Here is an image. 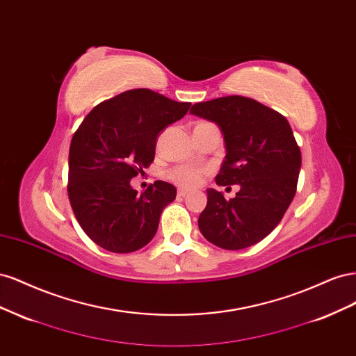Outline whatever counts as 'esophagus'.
Returning <instances> with one entry per match:
<instances>
[{
	"mask_svg": "<svg viewBox=\"0 0 356 356\" xmlns=\"http://www.w3.org/2000/svg\"><path fill=\"white\" fill-rule=\"evenodd\" d=\"M187 193H188V190H187V188H179V190H178V196L184 197V196H187Z\"/></svg>",
	"mask_w": 356,
	"mask_h": 356,
	"instance_id": "esophagus-1",
	"label": "esophagus"
}]
</instances>
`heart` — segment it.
Here are the masks:
<instances>
[{"label": "heart", "mask_w": 356, "mask_h": 356, "mask_svg": "<svg viewBox=\"0 0 356 356\" xmlns=\"http://www.w3.org/2000/svg\"><path fill=\"white\" fill-rule=\"evenodd\" d=\"M169 177L172 181L177 182V184L193 188V187H197L202 182L203 170L190 168V166H179V168L172 169Z\"/></svg>", "instance_id": "b5f03b06"}]
</instances>
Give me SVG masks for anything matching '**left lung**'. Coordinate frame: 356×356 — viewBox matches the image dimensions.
I'll list each match as a JSON object with an SVG mask.
<instances>
[{"mask_svg": "<svg viewBox=\"0 0 356 356\" xmlns=\"http://www.w3.org/2000/svg\"><path fill=\"white\" fill-rule=\"evenodd\" d=\"M190 113L217 124L224 138L217 184L241 187L230 200L208 188L199 229L222 250L252 246L281 222L296 195L301 153L291 126L282 114L243 96L199 102Z\"/></svg>", "mask_w": 356, "mask_h": 356, "instance_id": "8db88e82", "label": "left lung"}]
</instances>
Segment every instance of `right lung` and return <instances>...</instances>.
<instances>
[{
	"label": "right lung",
	"instance_id": "right-lung-1",
	"mask_svg": "<svg viewBox=\"0 0 356 356\" xmlns=\"http://www.w3.org/2000/svg\"><path fill=\"white\" fill-rule=\"evenodd\" d=\"M190 105L149 89L127 90L96 105L74 134L70 202L84 233L104 250L134 252L154 238L177 188L156 181L138 195L131 179L152 165L160 132L184 117Z\"/></svg>",
	"mask_w": 356,
	"mask_h": 356
}]
</instances>
